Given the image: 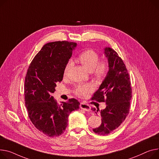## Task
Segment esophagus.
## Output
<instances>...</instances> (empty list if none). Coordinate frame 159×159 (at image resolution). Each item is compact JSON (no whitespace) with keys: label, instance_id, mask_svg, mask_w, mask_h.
Here are the masks:
<instances>
[{"label":"esophagus","instance_id":"obj_1","mask_svg":"<svg viewBox=\"0 0 159 159\" xmlns=\"http://www.w3.org/2000/svg\"><path fill=\"white\" fill-rule=\"evenodd\" d=\"M80 107L81 109H83V110L88 111V112L90 111V110H91V107H90L89 105L85 103H80Z\"/></svg>","mask_w":159,"mask_h":159}]
</instances>
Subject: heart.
Wrapping results in <instances>:
<instances>
[{
	"instance_id": "b5f03b06",
	"label": "heart",
	"mask_w": 159,
	"mask_h": 159,
	"mask_svg": "<svg viewBox=\"0 0 159 159\" xmlns=\"http://www.w3.org/2000/svg\"><path fill=\"white\" fill-rule=\"evenodd\" d=\"M78 61L88 71L93 72L98 80L103 79L109 71V65L106 61L99 62V56L96 52L88 50L82 52L78 57ZM72 65L71 61H69L66 65L63 75L66 77L68 75L70 69ZM93 89L92 85L89 84H80L76 86L75 93L80 97H84Z\"/></svg>"
}]
</instances>
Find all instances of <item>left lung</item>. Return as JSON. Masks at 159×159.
Returning a JSON list of instances; mask_svg holds the SVG:
<instances>
[{"instance_id": "8db88e82", "label": "left lung", "mask_w": 159, "mask_h": 159, "mask_svg": "<svg viewBox=\"0 0 159 159\" xmlns=\"http://www.w3.org/2000/svg\"><path fill=\"white\" fill-rule=\"evenodd\" d=\"M104 54L109 64V71L92 100L105 102L106 107L91 108L100 112L102 123L93 130L100 135H108L118 129L129 113L132 88L129 74L121 58L110 47L104 48Z\"/></svg>"}]
</instances>
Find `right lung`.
I'll list each match as a JSON object with an SVG mask.
<instances>
[{
	"instance_id": "right-lung-1",
	"label": "right lung",
	"mask_w": 159,
	"mask_h": 159,
	"mask_svg": "<svg viewBox=\"0 0 159 159\" xmlns=\"http://www.w3.org/2000/svg\"><path fill=\"white\" fill-rule=\"evenodd\" d=\"M77 43L66 41L45 44L28 68L25 79V103L35 127L48 137L64 133L70 114L79 109L75 98L59 105L52 96L56 83L61 82L65 67Z\"/></svg>"
}]
</instances>
